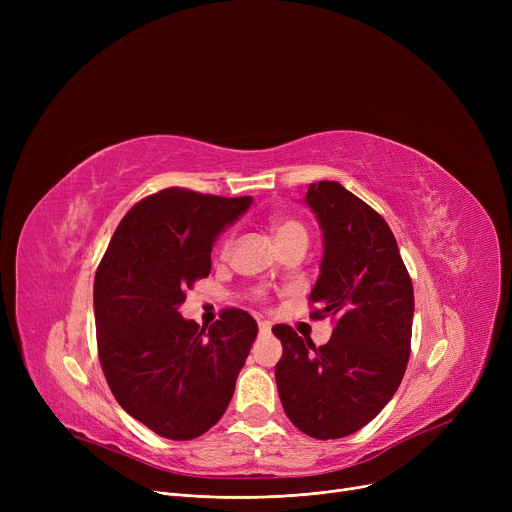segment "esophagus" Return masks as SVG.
<instances>
[{
  "mask_svg": "<svg viewBox=\"0 0 512 512\" xmlns=\"http://www.w3.org/2000/svg\"><path fill=\"white\" fill-rule=\"evenodd\" d=\"M270 332H272L270 321H259V334H270Z\"/></svg>",
  "mask_w": 512,
  "mask_h": 512,
  "instance_id": "obj_1",
  "label": "esophagus"
}]
</instances>
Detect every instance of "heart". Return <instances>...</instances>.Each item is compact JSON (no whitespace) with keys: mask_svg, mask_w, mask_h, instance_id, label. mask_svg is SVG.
<instances>
[{"mask_svg":"<svg viewBox=\"0 0 512 512\" xmlns=\"http://www.w3.org/2000/svg\"><path fill=\"white\" fill-rule=\"evenodd\" d=\"M272 230H274V236H276V240H278V245L282 247V251L288 249V247H294V245H305V247H307L309 232H307L305 224L299 222V220H294V218H280V220H276V222L272 224ZM230 251H232V236L224 238V240H222V247H220L222 257L230 255Z\"/></svg>","mask_w":512,"mask_h":512,"instance_id":"1","label":"heart"}]
</instances>
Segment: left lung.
Here are the masks:
<instances>
[{
	"instance_id": "left-lung-1",
	"label": "left lung",
	"mask_w": 512,
	"mask_h": 512,
	"mask_svg": "<svg viewBox=\"0 0 512 512\" xmlns=\"http://www.w3.org/2000/svg\"><path fill=\"white\" fill-rule=\"evenodd\" d=\"M305 201L324 232L311 317H332L334 332L315 346L290 326H274L282 342L276 384L284 413L303 434L336 440L367 425L402 382L413 282L386 220L340 182L309 184Z\"/></svg>"
}]
</instances>
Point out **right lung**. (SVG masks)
I'll use <instances>...</instances> for the list:
<instances>
[{"label": "right lung", "instance_id": "obj_1", "mask_svg": "<svg viewBox=\"0 0 512 512\" xmlns=\"http://www.w3.org/2000/svg\"><path fill=\"white\" fill-rule=\"evenodd\" d=\"M251 197L172 186L124 215L95 274L93 305L101 369L120 407L168 440H193L226 413L257 321L224 309L199 328L178 307L211 272L218 234Z\"/></svg>", "mask_w": 512, "mask_h": 512}]
</instances>
